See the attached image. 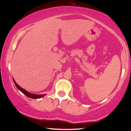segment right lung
I'll return each mask as SVG.
<instances>
[{
  "label": "right lung",
  "mask_w": 131,
  "mask_h": 131,
  "mask_svg": "<svg viewBox=\"0 0 131 131\" xmlns=\"http://www.w3.org/2000/svg\"><path fill=\"white\" fill-rule=\"evenodd\" d=\"M13 81H14V82L15 85V86H16V88H18V90H19V91H21L22 93H23L24 94H25L26 96H27L29 98H31V99H40V98H41V97H43L46 95V94H32V93H30L28 92L26 90L23 89V88H21V86L18 85L16 83L15 81L14 80V79H13Z\"/></svg>",
  "instance_id": "1"
}]
</instances>
